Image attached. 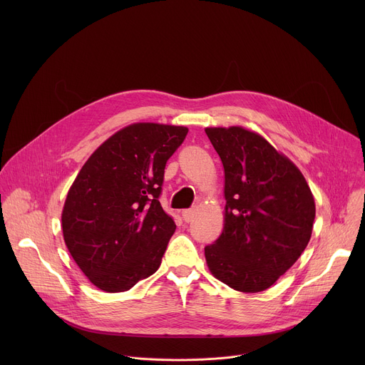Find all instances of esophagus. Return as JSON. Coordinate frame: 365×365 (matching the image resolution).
Returning <instances> with one entry per match:
<instances>
[{
  "instance_id": "1",
  "label": "esophagus",
  "mask_w": 365,
  "mask_h": 365,
  "mask_svg": "<svg viewBox=\"0 0 365 365\" xmlns=\"http://www.w3.org/2000/svg\"><path fill=\"white\" fill-rule=\"evenodd\" d=\"M182 218L185 222H192L195 218V211L193 210H183L182 211Z\"/></svg>"
}]
</instances>
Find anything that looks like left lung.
<instances>
[{
    "label": "left lung",
    "mask_w": 365,
    "mask_h": 365,
    "mask_svg": "<svg viewBox=\"0 0 365 365\" xmlns=\"http://www.w3.org/2000/svg\"><path fill=\"white\" fill-rule=\"evenodd\" d=\"M224 166V230L205 247L210 272L234 290L273 286L306 248L315 199L299 168L240 125L205 128Z\"/></svg>",
    "instance_id": "1"
}]
</instances>
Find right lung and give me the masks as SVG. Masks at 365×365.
I'll return each mask as SVG.
<instances>
[{"label": "right lung", "instance_id": "right-lung-1", "mask_svg": "<svg viewBox=\"0 0 365 365\" xmlns=\"http://www.w3.org/2000/svg\"><path fill=\"white\" fill-rule=\"evenodd\" d=\"M187 131L130 124L103 141L73 180L62 211L63 240L98 289L127 292L160 267L176 225L159 195L166 162Z\"/></svg>", "mask_w": 365, "mask_h": 365}]
</instances>
